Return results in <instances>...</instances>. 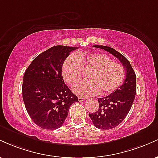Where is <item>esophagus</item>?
<instances>
[{
  "instance_id": "1",
  "label": "esophagus",
  "mask_w": 158,
  "mask_h": 158,
  "mask_svg": "<svg viewBox=\"0 0 158 158\" xmlns=\"http://www.w3.org/2000/svg\"><path fill=\"white\" fill-rule=\"evenodd\" d=\"M78 99H79V101H80V102H81V101H85V100H86L87 98H85V97H78Z\"/></svg>"
}]
</instances>
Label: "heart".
<instances>
[{
    "label": "heart",
    "mask_w": 158,
    "mask_h": 158,
    "mask_svg": "<svg viewBox=\"0 0 158 158\" xmlns=\"http://www.w3.org/2000/svg\"><path fill=\"white\" fill-rule=\"evenodd\" d=\"M82 70L90 71L88 81H81L73 88L79 96L110 94L119 88L125 79V69L120 63L102 53H79L70 56L61 67L64 81L74 85L81 78Z\"/></svg>",
    "instance_id": "1"
}]
</instances>
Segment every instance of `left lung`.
<instances>
[{
	"label": "left lung",
	"instance_id": "obj_1",
	"mask_svg": "<svg viewBox=\"0 0 158 158\" xmlns=\"http://www.w3.org/2000/svg\"><path fill=\"white\" fill-rule=\"evenodd\" d=\"M94 48L106 50L117 57L126 72L123 84L107 97L99 98V109L95 113L89 114L92 123L97 128L108 130L120 124L131 109L137 91L136 75L128 59L114 48L102 45H94Z\"/></svg>",
	"mask_w": 158,
	"mask_h": 158
}]
</instances>
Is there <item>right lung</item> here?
Returning a JSON list of instances; mask_svg holds the SVG:
<instances>
[{
    "mask_svg": "<svg viewBox=\"0 0 158 158\" xmlns=\"http://www.w3.org/2000/svg\"><path fill=\"white\" fill-rule=\"evenodd\" d=\"M74 47L54 46L35 57L25 71L22 96L32 120L44 129L60 128L78 98L64 84L61 67Z\"/></svg>",
    "mask_w": 158,
    "mask_h": 158,
    "instance_id": "obj_1",
    "label": "right lung"
}]
</instances>
